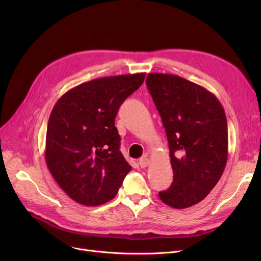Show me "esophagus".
<instances>
[{
	"label": "esophagus",
	"instance_id": "esophagus-1",
	"mask_svg": "<svg viewBox=\"0 0 261 261\" xmlns=\"http://www.w3.org/2000/svg\"><path fill=\"white\" fill-rule=\"evenodd\" d=\"M138 163H139V165H140V168H146L147 165L149 164V159L147 158V155L141 156L140 159L138 160Z\"/></svg>",
	"mask_w": 261,
	"mask_h": 261
}]
</instances>
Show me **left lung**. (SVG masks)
<instances>
[{
  "label": "left lung",
  "instance_id": "obj_1",
  "mask_svg": "<svg viewBox=\"0 0 261 261\" xmlns=\"http://www.w3.org/2000/svg\"><path fill=\"white\" fill-rule=\"evenodd\" d=\"M147 88L169 141L173 181L159 193L175 209L192 207L217 185L227 161V123L215 94L185 78L150 73Z\"/></svg>",
  "mask_w": 261,
  "mask_h": 261
}]
</instances>
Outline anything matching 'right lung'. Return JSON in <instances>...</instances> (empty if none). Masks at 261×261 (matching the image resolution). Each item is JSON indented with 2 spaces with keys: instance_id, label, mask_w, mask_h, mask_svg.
<instances>
[{
  "instance_id": "1",
  "label": "right lung",
  "mask_w": 261,
  "mask_h": 261,
  "mask_svg": "<svg viewBox=\"0 0 261 261\" xmlns=\"http://www.w3.org/2000/svg\"><path fill=\"white\" fill-rule=\"evenodd\" d=\"M145 73L97 78L58 100L49 117L45 162L59 186L84 206L111 199L132 167L123 156L115 117Z\"/></svg>"
}]
</instances>
